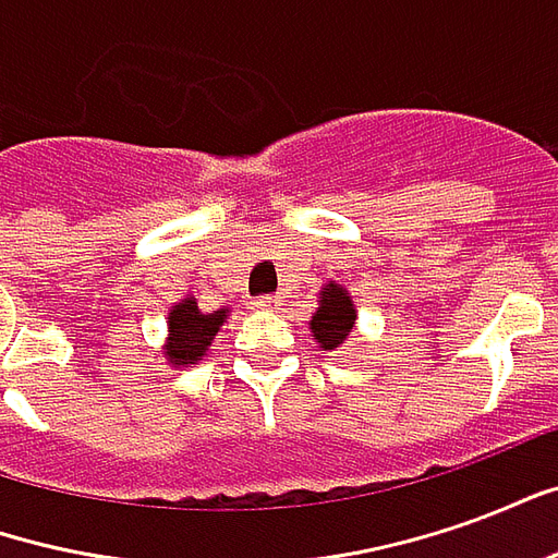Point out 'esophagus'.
Segmentation results:
<instances>
[{
  "label": "esophagus",
  "mask_w": 558,
  "mask_h": 558,
  "mask_svg": "<svg viewBox=\"0 0 558 558\" xmlns=\"http://www.w3.org/2000/svg\"><path fill=\"white\" fill-rule=\"evenodd\" d=\"M254 304L259 307V311H275L280 304L278 295H259V299H254Z\"/></svg>",
  "instance_id": "34e87169"
}]
</instances>
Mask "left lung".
<instances>
[{"instance_id":"1","label":"left lung","mask_w":558,"mask_h":558,"mask_svg":"<svg viewBox=\"0 0 558 558\" xmlns=\"http://www.w3.org/2000/svg\"><path fill=\"white\" fill-rule=\"evenodd\" d=\"M359 311L347 287H340L338 280H328L326 287L319 290V307L311 316V338L323 347V350H340L347 338L355 328Z\"/></svg>"}]
</instances>
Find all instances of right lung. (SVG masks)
Masks as SVG:
<instances>
[{"instance_id": "right-lung-1", "label": "right lung", "mask_w": 558, "mask_h": 558, "mask_svg": "<svg viewBox=\"0 0 558 558\" xmlns=\"http://www.w3.org/2000/svg\"><path fill=\"white\" fill-rule=\"evenodd\" d=\"M230 311L220 307L211 314H203L196 307L194 295L179 299L172 304L170 316H167V343H163V359L170 367H191V364L203 362V355L211 347V340L227 323Z\"/></svg>"}]
</instances>
